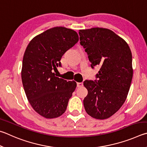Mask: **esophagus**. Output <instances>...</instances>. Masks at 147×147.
Listing matches in <instances>:
<instances>
[{"label":"esophagus","mask_w":147,"mask_h":147,"mask_svg":"<svg viewBox=\"0 0 147 147\" xmlns=\"http://www.w3.org/2000/svg\"><path fill=\"white\" fill-rule=\"evenodd\" d=\"M83 83H77V86H78V88H79V87L83 86Z\"/></svg>","instance_id":"1"}]
</instances>
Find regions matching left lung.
Wrapping results in <instances>:
<instances>
[{"mask_svg":"<svg viewBox=\"0 0 147 147\" xmlns=\"http://www.w3.org/2000/svg\"><path fill=\"white\" fill-rule=\"evenodd\" d=\"M79 34L92 68L101 67L97 79L84 81L88 90L84 109L92 117L107 119L119 110L129 91L133 76L131 50L124 39L107 28L81 30Z\"/></svg>","mask_w":147,"mask_h":147,"instance_id":"obj_1","label":"left lung"}]
</instances>
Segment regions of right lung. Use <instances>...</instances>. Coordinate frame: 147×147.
<instances>
[{"instance_id": "add662e5", "label": "right lung", "mask_w": 147, "mask_h": 147, "mask_svg": "<svg viewBox=\"0 0 147 147\" xmlns=\"http://www.w3.org/2000/svg\"><path fill=\"white\" fill-rule=\"evenodd\" d=\"M78 40L74 30L54 27L35 37L26 49L21 71L23 87L31 106L41 116L51 119L66 111L77 84L55 77L53 71L61 66L62 56Z\"/></svg>"}]
</instances>
